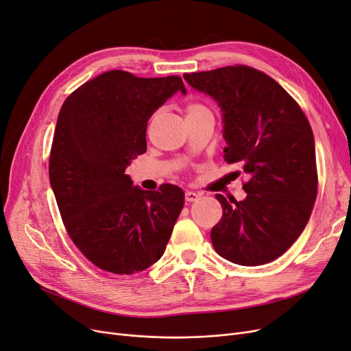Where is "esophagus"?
<instances>
[{
	"mask_svg": "<svg viewBox=\"0 0 351 351\" xmlns=\"http://www.w3.org/2000/svg\"><path fill=\"white\" fill-rule=\"evenodd\" d=\"M201 197V193H196V192H192V191H188L185 193V201L186 202H196L197 199Z\"/></svg>",
	"mask_w": 351,
	"mask_h": 351,
	"instance_id": "34e87169",
	"label": "esophagus"
}]
</instances>
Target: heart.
<instances>
[{
  "mask_svg": "<svg viewBox=\"0 0 351 351\" xmlns=\"http://www.w3.org/2000/svg\"><path fill=\"white\" fill-rule=\"evenodd\" d=\"M208 109L205 108V106L202 104H197V103H192L189 104L186 108V114L188 116H192V114H196V113H201V112H206Z\"/></svg>",
  "mask_w": 351,
  "mask_h": 351,
  "instance_id": "heart-1",
  "label": "heart"
}]
</instances>
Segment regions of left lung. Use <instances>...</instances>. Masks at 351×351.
<instances>
[{
  "mask_svg": "<svg viewBox=\"0 0 351 351\" xmlns=\"http://www.w3.org/2000/svg\"><path fill=\"white\" fill-rule=\"evenodd\" d=\"M184 79L217 101L223 158L239 163L248 176L243 201L215 195L223 213L210 231L212 245L238 265L271 263L301 235L315 202V143L308 120L276 80L247 66Z\"/></svg>",
  "mask_w": 351,
  "mask_h": 351,
  "instance_id": "left-lung-1",
  "label": "left lung"
}]
</instances>
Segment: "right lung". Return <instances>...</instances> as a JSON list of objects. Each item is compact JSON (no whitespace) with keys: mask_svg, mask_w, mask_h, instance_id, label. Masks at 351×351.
<instances>
[{"mask_svg":"<svg viewBox=\"0 0 351 351\" xmlns=\"http://www.w3.org/2000/svg\"><path fill=\"white\" fill-rule=\"evenodd\" d=\"M180 77L142 79L103 73L66 99L58 113L49 176L66 230L83 255L113 274L143 271L160 260L185 204L179 186H134L126 167L146 152L147 121Z\"/></svg>","mask_w":351,"mask_h":351,"instance_id":"right-lung-1","label":"right lung"}]
</instances>
